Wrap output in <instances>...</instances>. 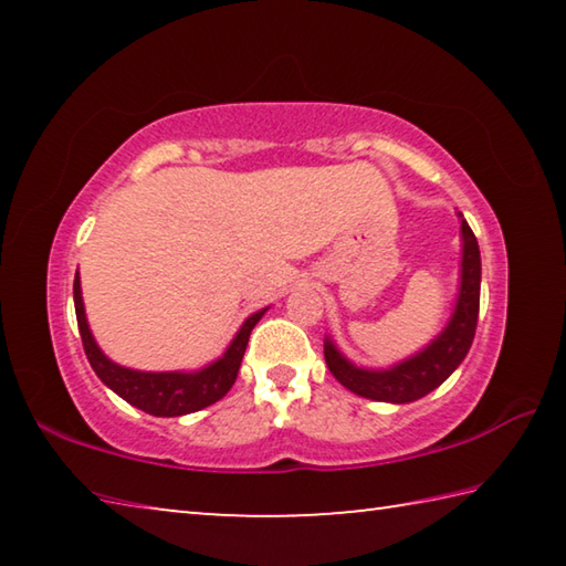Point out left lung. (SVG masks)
I'll use <instances>...</instances> for the list:
<instances>
[{"label": "left lung", "mask_w": 566, "mask_h": 566, "mask_svg": "<svg viewBox=\"0 0 566 566\" xmlns=\"http://www.w3.org/2000/svg\"><path fill=\"white\" fill-rule=\"evenodd\" d=\"M459 222H462V274H459L457 304L442 334H437L424 349L389 369H364L344 357L329 337L324 339V359H327L329 371L354 395L375 401H391V405H407V401L421 399L429 391H434L464 361L479 319L482 260H479L476 237L462 212H459Z\"/></svg>", "instance_id": "1"}]
</instances>
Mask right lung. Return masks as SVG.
Instances as JSON below:
<instances>
[{
    "label": "right lung",
    "instance_id": "1",
    "mask_svg": "<svg viewBox=\"0 0 566 566\" xmlns=\"http://www.w3.org/2000/svg\"><path fill=\"white\" fill-rule=\"evenodd\" d=\"M74 312L76 324H80L84 352H87L92 369L97 371V377L104 385L112 391H117V395L124 401H129L132 407L147 411L151 417H181L214 405V401L222 399L227 391L232 389L239 375V364H242L244 357L249 334H252L254 324L262 319V314L266 310L254 312L252 317L242 324V329L237 332V337L229 344L222 357L197 371H139L112 361L107 354L97 347V342H94L90 332L87 314H84L82 302L80 272L74 276Z\"/></svg>",
    "mask_w": 566,
    "mask_h": 566
}]
</instances>
